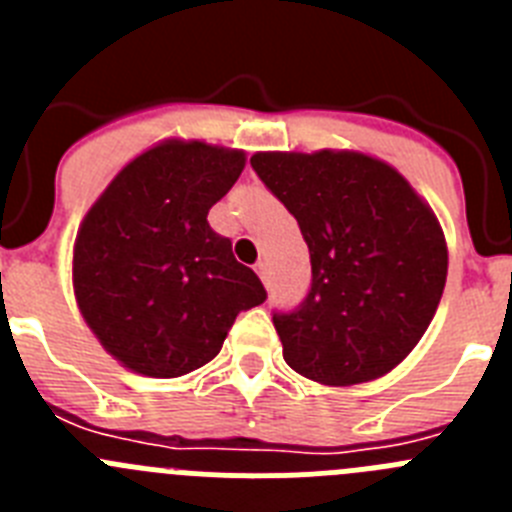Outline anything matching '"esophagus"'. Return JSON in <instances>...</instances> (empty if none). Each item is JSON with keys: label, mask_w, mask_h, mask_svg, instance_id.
Masks as SVG:
<instances>
[{"label": "esophagus", "mask_w": 512, "mask_h": 512, "mask_svg": "<svg viewBox=\"0 0 512 512\" xmlns=\"http://www.w3.org/2000/svg\"><path fill=\"white\" fill-rule=\"evenodd\" d=\"M256 274H259L261 282H264L266 287H269V266H266L264 261H259V264H256Z\"/></svg>", "instance_id": "1"}]
</instances>
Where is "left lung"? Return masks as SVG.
Here are the masks:
<instances>
[{"label": "left lung", "instance_id": "1", "mask_svg": "<svg viewBox=\"0 0 512 512\" xmlns=\"http://www.w3.org/2000/svg\"><path fill=\"white\" fill-rule=\"evenodd\" d=\"M251 166L310 248L305 300L271 315L284 361L336 387L387 374L431 325L446 284L431 207L364 153H256Z\"/></svg>", "mask_w": 512, "mask_h": 512}]
</instances>
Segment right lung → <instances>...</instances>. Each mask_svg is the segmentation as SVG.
<instances>
[{
    "mask_svg": "<svg viewBox=\"0 0 512 512\" xmlns=\"http://www.w3.org/2000/svg\"><path fill=\"white\" fill-rule=\"evenodd\" d=\"M246 156L166 140L130 161L81 223L79 310L117 361L146 377H182L215 359L238 312L266 300L253 269L207 212L238 182Z\"/></svg>",
    "mask_w": 512,
    "mask_h": 512,
    "instance_id": "1",
    "label": "right lung"
}]
</instances>
